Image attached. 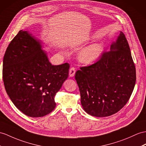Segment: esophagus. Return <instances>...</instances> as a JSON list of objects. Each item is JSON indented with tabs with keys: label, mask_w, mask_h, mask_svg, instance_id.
<instances>
[{
	"label": "esophagus",
	"mask_w": 146,
	"mask_h": 146,
	"mask_svg": "<svg viewBox=\"0 0 146 146\" xmlns=\"http://www.w3.org/2000/svg\"><path fill=\"white\" fill-rule=\"evenodd\" d=\"M75 73H76V69L74 68V67H70V69H69V76L72 77L75 75Z\"/></svg>",
	"instance_id": "1"
}]
</instances>
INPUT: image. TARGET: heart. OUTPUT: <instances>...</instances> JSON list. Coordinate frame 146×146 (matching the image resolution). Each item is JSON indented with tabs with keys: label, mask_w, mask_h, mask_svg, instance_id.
<instances>
[{
	"label": "heart",
	"mask_w": 146,
	"mask_h": 146,
	"mask_svg": "<svg viewBox=\"0 0 146 146\" xmlns=\"http://www.w3.org/2000/svg\"><path fill=\"white\" fill-rule=\"evenodd\" d=\"M102 51V46L98 44H92L88 47L84 48L79 56L80 61L85 64H90L94 62Z\"/></svg>",
	"instance_id": "1"
}]
</instances>
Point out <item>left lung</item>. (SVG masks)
<instances>
[{"label":"left lung","instance_id":"left-lung-1","mask_svg":"<svg viewBox=\"0 0 146 146\" xmlns=\"http://www.w3.org/2000/svg\"><path fill=\"white\" fill-rule=\"evenodd\" d=\"M81 104L92 116L105 117L119 111L134 90L136 68L125 35L122 31L110 51L90 66L81 67L75 76Z\"/></svg>","mask_w":146,"mask_h":146}]
</instances>
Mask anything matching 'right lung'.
Here are the masks:
<instances>
[{
    "label": "right lung",
    "instance_id": "right-lung-1",
    "mask_svg": "<svg viewBox=\"0 0 146 146\" xmlns=\"http://www.w3.org/2000/svg\"><path fill=\"white\" fill-rule=\"evenodd\" d=\"M41 42L20 30L10 42L3 59L7 94L16 107L30 117H41L56 107L54 97L69 76V64L53 66Z\"/></svg>",
    "mask_w": 146,
    "mask_h": 146
}]
</instances>
